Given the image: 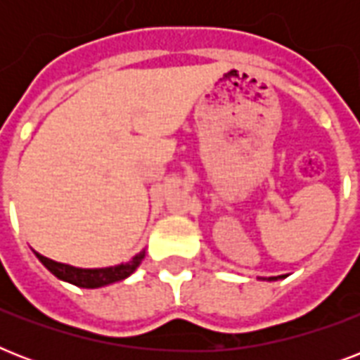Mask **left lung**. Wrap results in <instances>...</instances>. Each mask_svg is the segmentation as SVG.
<instances>
[{
  "label": "left lung",
  "mask_w": 360,
  "mask_h": 360,
  "mask_svg": "<svg viewBox=\"0 0 360 360\" xmlns=\"http://www.w3.org/2000/svg\"><path fill=\"white\" fill-rule=\"evenodd\" d=\"M278 278H285V274H280V276H269V278H259V280H267V282H273V280Z\"/></svg>",
  "instance_id": "obj_1"
}]
</instances>
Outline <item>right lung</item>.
<instances>
[{"instance_id":"add662e5","label":"right lung","mask_w":360,"mask_h":360,"mask_svg":"<svg viewBox=\"0 0 360 360\" xmlns=\"http://www.w3.org/2000/svg\"><path fill=\"white\" fill-rule=\"evenodd\" d=\"M35 256L39 257V262H41L56 278L63 280V282H69V284L72 285H78V288L95 290V288H104V285L115 284V282H121V280L129 278L130 274L140 267L141 259L146 257V250L138 252L136 256L130 257L129 262L120 263V265H110V267L97 269L75 267V265H69V263L53 262V259L42 256L39 252H35Z\"/></svg>"}]
</instances>
